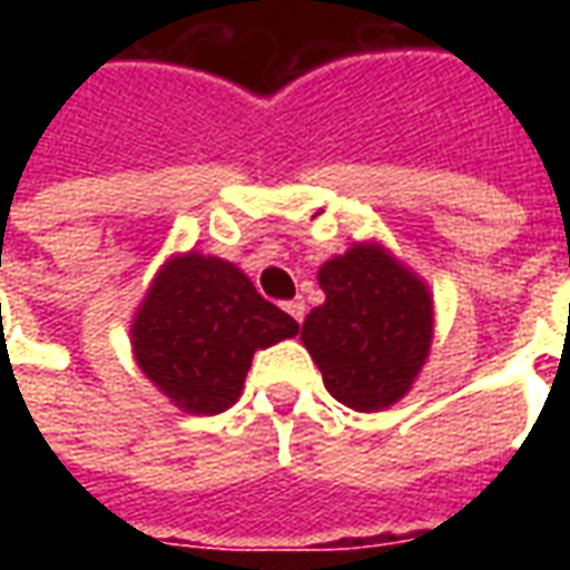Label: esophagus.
Wrapping results in <instances>:
<instances>
[{"instance_id":"34e87169","label":"esophagus","mask_w":570,"mask_h":570,"mask_svg":"<svg viewBox=\"0 0 570 570\" xmlns=\"http://www.w3.org/2000/svg\"><path fill=\"white\" fill-rule=\"evenodd\" d=\"M284 308H286V314H289V317H293L296 323L305 321V314H308V308H305V302H302V298H293V302H286Z\"/></svg>"}]
</instances>
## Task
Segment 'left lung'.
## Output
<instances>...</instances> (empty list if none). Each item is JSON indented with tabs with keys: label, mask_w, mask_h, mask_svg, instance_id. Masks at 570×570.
Listing matches in <instances>:
<instances>
[{
	"label": "left lung",
	"mask_w": 570,
	"mask_h": 570,
	"mask_svg": "<svg viewBox=\"0 0 570 570\" xmlns=\"http://www.w3.org/2000/svg\"><path fill=\"white\" fill-rule=\"evenodd\" d=\"M317 281L326 302L305 317L302 342L326 391L357 412L396 403L433 338L428 286L375 244L330 259Z\"/></svg>",
	"instance_id": "left-lung-1"
}]
</instances>
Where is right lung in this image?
<instances>
[{
	"instance_id": "1",
	"label": "right lung",
	"mask_w": 570,
	"mask_h": 570,
	"mask_svg": "<svg viewBox=\"0 0 570 570\" xmlns=\"http://www.w3.org/2000/svg\"><path fill=\"white\" fill-rule=\"evenodd\" d=\"M298 333L232 262L188 253L167 262L134 321L140 370L176 406L216 415L235 403L253 351Z\"/></svg>"
}]
</instances>
